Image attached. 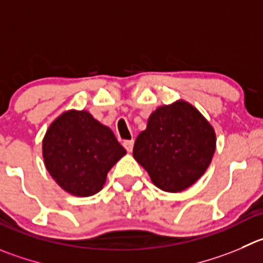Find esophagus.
I'll return each instance as SVG.
<instances>
[{
	"instance_id": "esophagus-1",
	"label": "esophagus",
	"mask_w": 263,
	"mask_h": 263,
	"mask_svg": "<svg viewBox=\"0 0 263 263\" xmlns=\"http://www.w3.org/2000/svg\"><path fill=\"white\" fill-rule=\"evenodd\" d=\"M124 147H125V149H126L127 152H130L132 151V149H133V146H134V141L133 139H129V141H124Z\"/></svg>"
}]
</instances>
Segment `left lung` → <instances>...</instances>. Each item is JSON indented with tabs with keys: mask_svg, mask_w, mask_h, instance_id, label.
I'll return each mask as SVG.
<instances>
[{
	"mask_svg": "<svg viewBox=\"0 0 263 263\" xmlns=\"http://www.w3.org/2000/svg\"><path fill=\"white\" fill-rule=\"evenodd\" d=\"M216 149L213 127L186 102L157 108L134 143L133 156L155 186L179 192L204 174Z\"/></svg>",
	"mask_w": 263,
	"mask_h": 263,
	"instance_id": "left-lung-1",
	"label": "left lung"
}]
</instances>
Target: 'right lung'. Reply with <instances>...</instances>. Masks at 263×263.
<instances>
[{
	"mask_svg": "<svg viewBox=\"0 0 263 263\" xmlns=\"http://www.w3.org/2000/svg\"><path fill=\"white\" fill-rule=\"evenodd\" d=\"M42 154L46 169L62 189L91 196L103 189L107 173L126 149L89 112L68 111L50 125Z\"/></svg>",
	"mask_w": 263,
	"mask_h": 263,
	"instance_id": "add662e5",
	"label": "right lung"
}]
</instances>
